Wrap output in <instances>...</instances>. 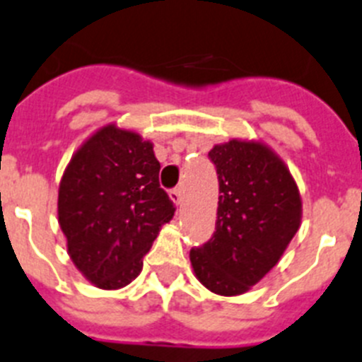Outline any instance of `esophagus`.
Instances as JSON below:
<instances>
[{
  "label": "esophagus",
  "instance_id": "1",
  "mask_svg": "<svg viewBox=\"0 0 362 362\" xmlns=\"http://www.w3.org/2000/svg\"><path fill=\"white\" fill-rule=\"evenodd\" d=\"M170 198L175 202V204L180 205L182 204V198H184V192H182V187L171 189V191H170Z\"/></svg>",
  "mask_w": 362,
  "mask_h": 362
}]
</instances>
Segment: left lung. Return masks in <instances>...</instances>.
I'll use <instances>...</instances> for the list:
<instances>
[{
	"mask_svg": "<svg viewBox=\"0 0 362 362\" xmlns=\"http://www.w3.org/2000/svg\"><path fill=\"white\" fill-rule=\"evenodd\" d=\"M219 182L216 230L189 253L198 280L212 293L248 291L282 257L302 218L291 173L259 143L230 141L209 151Z\"/></svg>",
	"mask_w": 362,
	"mask_h": 362,
	"instance_id": "1",
	"label": "left lung"
}]
</instances>
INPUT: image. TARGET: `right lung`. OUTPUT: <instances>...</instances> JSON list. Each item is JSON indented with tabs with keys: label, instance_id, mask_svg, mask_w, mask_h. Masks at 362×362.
<instances>
[{
	"label": "right lung",
	"instance_id": "1",
	"mask_svg": "<svg viewBox=\"0 0 362 362\" xmlns=\"http://www.w3.org/2000/svg\"><path fill=\"white\" fill-rule=\"evenodd\" d=\"M153 144L114 124L71 158L59 189V223L67 252L87 280L119 289L143 269V257L175 205L158 184Z\"/></svg>",
	"mask_w": 362,
	"mask_h": 362
}]
</instances>
